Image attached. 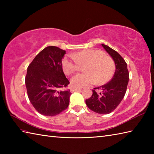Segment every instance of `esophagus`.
I'll use <instances>...</instances> for the list:
<instances>
[{
  "label": "esophagus",
  "instance_id": "1",
  "mask_svg": "<svg viewBox=\"0 0 154 154\" xmlns=\"http://www.w3.org/2000/svg\"><path fill=\"white\" fill-rule=\"evenodd\" d=\"M81 89H76V88H71L70 91L71 93H73V92H76V91H81Z\"/></svg>",
  "mask_w": 154,
  "mask_h": 154
}]
</instances>
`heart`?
Wrapping results in <instances>:
<instances>
[{
	"instance_id": "heart-1",
	"label": "heart",
	"mask_w": 154,
	"mask_h": 154,
	"mask_svg": "<svg viewBox=\"0 0 154 154\" xmlns=\"http://www.w3.org/2000/svg\"><path fill=\"white\" fill-rule=\"evenodd\" d=\"M84 67L86 73L75 75L71 78V86L80 88L89 87L97 83L105 84L112 79L115 71V63L110 57L94 49L77 51L71 56H65L61 61V67L67 75L73 74Z\"/></svg>"
}]
</instances>
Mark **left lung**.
Returning a JSON list of instances; mask_svg holds the SVG:
<instances>
[{"mask_svg": "<svg viewBox=\"0 0 154 154\" xmlns=\"http://www.w3.org/2000/svg\"><path fill=\"white\" fill-rule=\"evenodd\" d=\"M102 46L112 58L116 70L109 83L94 88L92 96L87 99L85 103L89 109L94 112L106 114L112 112L123 99L128 83L129 73L126 61L117 51L106 45L102 44Z\"/></svg>", "mask_w": 154, "mask_h": 154, "instance_id": "left-lung-1", "label": "left lung"}]
</instances>
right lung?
<instances>
[{"label":"right lung","mask_w":154,"mask_h":154,"mask_svg":"<svg viewBox=\"0 0 154 154\" xmlns=\"http://www.w3.org/2000/svg\"><path fill=\"white\" fill-rule=\"evenodd\" d=\"M65 50L48 46L42 50L29 65L25 78L28 99L42 115H57L69 104V90L61 91L69 81L61 67Z\"/></svg>","instance_id":"1"}]
</instances>
